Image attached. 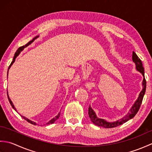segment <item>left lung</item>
Listing matches in <instances>:
<instances>
[{
  "mask_svg": "<svg viewBox=\"0 0 152 152\" xmlns=\"http://www.w3.org/2000/svg\"><path fill=\"white\" fill-rule=\"evenodd\" d=\"M132 58H133V62L135 63V65H136V69L138 71V72H140L142 74L143 76V81H142L143 89L140 93L139 96H138L137 101L134 103V104L132 106V107L131 108L129 112L127 113V114L125 116H124V118H122L120 119H118V120L114 122H108L107 121H106L104 119L99 118L97 116H96L94 110L91 108V106L89 105V107L88 109L89 116L90 119H91V121L95 125L99 126V127H102L104 128H114L115 127H118L119 125L124 124V123L127 122V121L129 120V119L134 118V115L137 114L138 110H139L140 107L142 102V99L144 97V95L145 94V92H146V81L144 77V69L142 65V63L140 58L137 56V55L135 53V52H134V51H133V56H132Z\"/></svg>",
  "mask_w": 152,
  "mask_h": 152,
  "instance_id": "left-lung-1",
  "label": "left lung"
}]
</instances>
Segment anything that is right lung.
<instances>
[{
	"instance_id": "obj_1",
	"label": "right lung",
	"mask_w": 152,
	"mask_h": 152,
	"mask_svg": "<svg viewBox=\"0 0 152 152\" xmlns=\"http://www.w3.org/2000/svg\"><path fill=\"white\" fill-rule=\"evenodd\" d=\"M38 37H39V36H37V37H35L34 38H33V40H31V41H29V42H28L27 44H25V46H21V47H20V48H18V50H17V51H16V52L15 53V55H14V59H13V61H12V63H11V64H10V65L9 66V68H8V70L10 69V66L12 65V64L13 63H14V61H15V58L16 57H17L18 56H19V53H21V51H22V50H23V49H24V48H26V47H27L28 46V45H30L31 43H33V41L34 40H36L37 39V38ZM7 95H8V100H9V102H10V104H11V106H12V108H14V110H15V111H17V110H16V109H15V106H14V104H13V102H12V101H11V100H10V97H9V96H8V92H7ZM21 117L23 118L24 119H25V120H26V121H27L28 123H30V124H33V125H37V124H36V123H35V122H34V121H31V120H30V119H28V118H25V116H23V115H21ZM59 116H60V112L59 113V114H58L56 116V117H55V118H53V119H51V120L49 121V122H48L47 123V124H46V125H49V124H53V123L55 122V121H56V120H57V119H58V118H59Z\"/></svg>"
}]
</instances>
